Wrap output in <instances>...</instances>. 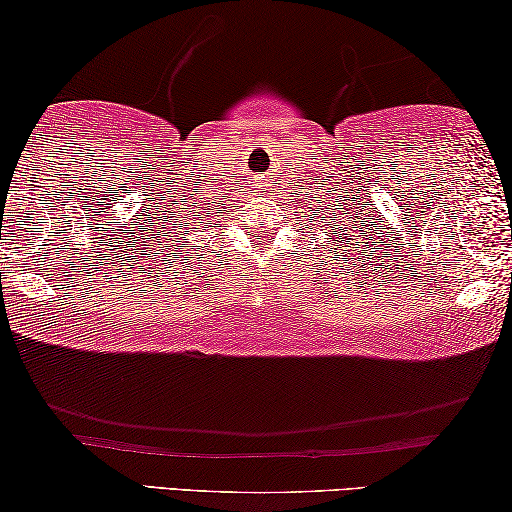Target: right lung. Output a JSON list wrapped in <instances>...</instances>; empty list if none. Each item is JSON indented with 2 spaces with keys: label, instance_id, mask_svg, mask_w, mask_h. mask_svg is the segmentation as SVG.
<instances>
[{
  "label": "right lung",
  "instance_id": "add662e5",
  "mask_svg": "<svg viewBox=\"0 0 512 512\" xmlns=\"http://www.w3.org/2000/svg\"><path fill=\"white\" fill-rule=\"evenodd\" d=\"M181 236H183V233H181ZM177 241H179L180 245H181V240H177ZM172 245H174V249H177V247H179L176 245V242H172Z\"/></svg>",
  "mask_w": 512,
  "mask_h": 512
}]
</instances>
